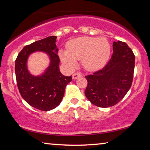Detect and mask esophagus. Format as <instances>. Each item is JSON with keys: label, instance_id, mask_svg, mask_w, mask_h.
I'll return each mask as SVG.
<instances>
[{"label": "esophagus", "instance_id": "obj_1", "mask_svg": "<svg viewBox=\"0 0 150 150\" xmlns=\"http://www.w3.org/2000/svg\"><path fill=\"white\" fill-rule=\"evenodd\" d=\"M81 76H82V75H81V73H74V74L72 75V78H73V79H77L81 77Z\"/></svg>", "mask_w": 150, "mask_h": 150}]
</instances>
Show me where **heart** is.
<instances>
[{
	"mask_svg": "<svg viewBox=\"0 0 150 150\" xmlns=\"http://www.w3.org/2000/svg\"><path fill=\"white\" fill-rule=\"evenodd\" d=\"M66 47V50L59 51L62 62L67 67L73 68L77 60L81 59L83 67L89 71L103 67L110 55V45L105 38H77L70 40Z\"/></svg>",
	"mask_w": 150,
	"mask_h": 150,
	"instance_id": "heart-1",
	"label": "heart"
}]
</instances>
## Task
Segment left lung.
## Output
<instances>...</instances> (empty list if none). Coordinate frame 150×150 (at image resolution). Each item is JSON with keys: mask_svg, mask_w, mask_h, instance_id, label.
<instances>
[{"mask_svg": "<svg viewBox=\"0 0 150 150\" xmlns=\"http://www.w3.org/2000/svg\"><path fill=\"white\" fill-rule=\"evenodd\" d=\"M113 54L105 67L85 76L86 97L96 106L107 108L120 101L132 83L135 56L125 42H113Z\"/></svg>", "mask_w": 150, "mask_h": 150, "instance_id": "left-lung-1", "label": "left lung"}]
</instances>
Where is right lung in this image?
I'll use <instances>...</instances> for the list:
<instances>
[{"instance_id": "obj_1", "label": "right lung", "mask_w": 150, "mask_h": 150, "mask_svg": "<svg viewBox=\"0 0 150 150\" xmlns=\"http://www.w3.org/2000/svg\"><path fill=\"white\" fill-rule=\"evenodd\" d=\"M57 36H49L26 45L18 55L15 62V73L20 95L27 103L35 108L49 111L56 108L62 102L65 87L72 81L59 71V58L57 55ZM45 52L50 58V64L44 73L35 76L27 69V62L34 52Z\"/></svg>"}]
</instances>
